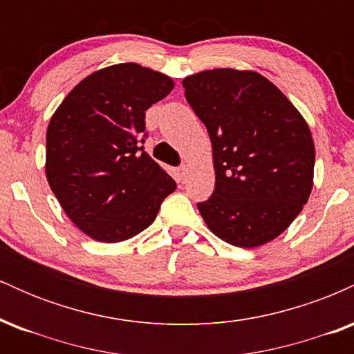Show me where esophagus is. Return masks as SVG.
<instances>
[{
  "mask_svg": "<svg viewBox=\"0 0 354 354\" xmlns=\"http://www.w3.org/2000/svg\"><path fill=\"white\" fill-rule=\"evenodd\" d=\"M186 176H188V168H186V166H180V168H178V180L185 183Z\"/></svg>",
  "mask_w": 354,
  "mask_h": 354,
  "instance_id": "34e87169",
  "label": "esophagus"
}]
</instances>
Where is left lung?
I'll use <instances>...</instances> for the list:
<instances>
[{"label":"left lung","mask_w":354,"mask_h":354,"mask_svg":"<svg viewBox=\"0 0 354 354\" xmlns=\"http://www.w3.org/2000/svg\"><path fill=\"white\" fill-rule=\"evenodd\" d=\"M183 88L213 146L214 191L198 203L208 228L239 248L279 236L313 188L315 143L304 118L254 71H201Z\"/></svg>","instance_id":"obj_1"}]
</instances>
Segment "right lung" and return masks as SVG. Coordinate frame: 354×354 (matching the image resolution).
I'll list each match as a JSON object with an SVG mask.
<instances>
[{"label": "right lung", "instance_id": "add662e5", "mask_svg": "<svg viewBox=\"0 0 354 354\" xmlns=\"http://www.w3.org/2000/svg\"><path fill=\"white\" fill-rule=\"evenodd\" d=\"M169 76L136 63L76 84L46 131V178L61 208L101 243L136 236L176 183L145 151V111L169 95Z\"/></svg>", "mask_w": 354, "mask_h": 354}]
</instances>
